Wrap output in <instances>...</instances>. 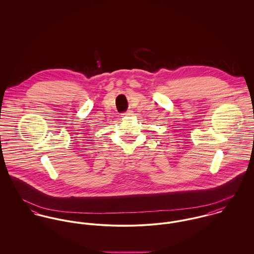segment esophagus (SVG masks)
I'll return each mask as SVG.
<instances>
[{
  "label": "esophagus",
  "mask_w": 254,
  "mask_h": 254,
  "mask_svg": "<svg viewBox=\"0 0 254 254\" xmlns=\"http://www.w3.org/2000/svg\"><path fill=\"white\" fill-rule=\"evenodd\" d=\"M122 115H123V116H131V115H133V111H132V110H127V111L124 112Z\"/></svg>",
  "instance_id": "34e87169"
}]
</instances>
